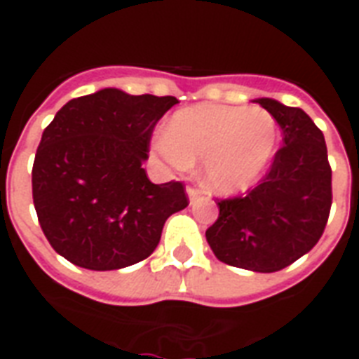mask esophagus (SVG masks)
<instances>
[{
    "label": "esophagus",
    "instance_id": "34e87169",
    "mask_svg": "<svg viewBox=\"0 0 359 359\" xmlns=\"http://www.w3.org/2000/svg\"><path fill=\"white\" fill-rule=\"evenodd\" d=\"M188 197H190V203H196L197 199H199V197H201V191L197 190V188H194V186H190V188H188Z\"/></svg>",
    "mask_w": 359,
    "mask_h": 359
}]
</instances>
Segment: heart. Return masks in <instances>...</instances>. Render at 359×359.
I'll use <instances>...</instances> for the list:
<instances>
[{
  "label": "heart",
  "instance_id": "obj_1",
  "mask_svg": "<svg viewBox=\"0 0 359 359\" xmlns=\"http://www.w3.org/2000/svg\"><path fill=\"white\" fill-rule=\"evenodd\" d=\"M279 147V126L264 109L194 106L177 111L156 141L175 168L203 162V180L218 194L248 190L266 173Z\"/></svg>",
  "mask_w": 359,
  "mask_h": 359
}]
</instances>
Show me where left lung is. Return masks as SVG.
Returning a JSON list of instances; mask_svg holds the SVG:
<instances>
[{"instance_id":"1","label":"left lung","mask_w":359,"mask_h":359,"mask_svg":"<svg viewBox=\"0 0 359 359\" xmlns=\"http://www.w3.org/2000/svg\"><path fill=\"white\" fill-rule=\"evenodd\" d=\"M257 102L278 121L283 147L245 196L219 199L207 229L214 255L251 272H278L313 250L332 208V168L324 134L300 108L272 98Z\"/></svg>"}]
</instances>
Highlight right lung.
<instances>
[{"label": "right lung", "mask_w": 359, "mask_h": 359, "mask_svg": "<svg viewBox=\"0 0 359 359\" xmlns=\"http://www.w3.org/2000/svg\"><path fill=\"white\" fill-rule=\"evenodd\" d=\"M175 97L119 89L72 98L42 132L31 184L50 245L76 266L119 270L156 250L165 219L188 207L184 184H152L143 162Z\"/></svg>", "instance_id": "obj_1"}]
</instances>
